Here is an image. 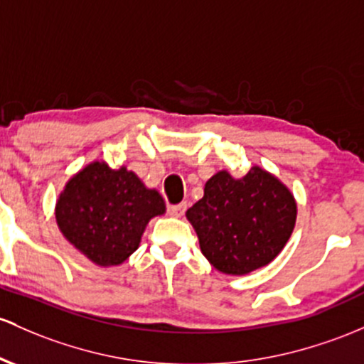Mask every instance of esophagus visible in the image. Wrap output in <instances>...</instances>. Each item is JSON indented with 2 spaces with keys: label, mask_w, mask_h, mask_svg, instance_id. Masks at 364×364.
Returning <instances> with one entry per match:
<instances>
[{
  "label": "esophagus",
  "mask_w": 364,
  "mask_h": 364,
  "mask_svg": "<svg viewBox=\"0 0 364 364\" xmlns=\"http://www.w3.org/2000/svg\"><path fill=\"white\" fill-rule=\"evenodd\" d=\"M186 210V203H178V205H169V214L176 215V218H181Z\"/></svg>",
  "instance_id": "obj_1"
}]
</instances>
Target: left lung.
Segmentation results:
<instances>
[{
    "label": "left lung",
    "instance_id": "left-lung-1",
    "mask_svg": "<svg viewBox=\"0 0 364 364\" xmlns=\"http://www.w3.org/2000/svg\"><path fill=\"white\" fill-rule=\"evenodd\" d=\"M297 205L283 183L261 167L242 179L214 174L203 197L186 210L202 254L226 274H247L269 264L292 235Z\"/></svg>",
    "mask_w": 364,
    "mask_h": 364
}]
</instances>
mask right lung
<instances>
[{"mask_svg":"<svg viewBox=\"0 0 364 364\" xmlns=\"http://www.w3.org/2000/svg\"><path fill=\"white\" fill-rule=\"evenodd\" d=\"M166 203L126 167L93 162L65 185L57 202L63 237L98 266H117L138 249L141 235Z\"/></svg>","mask_w":364,"mask_h":364,"instance_id":"1","label":"right lung"}]
</instances>
